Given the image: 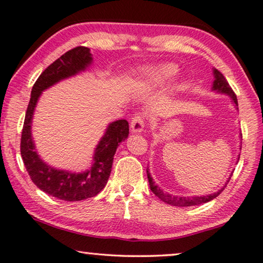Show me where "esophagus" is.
Listing matches in <instances>:
<instances>
[{"label": "esophagus", "mask_w": 263, "mask_h": 263, "mask_svg": "<svg viewBox=\"0 0 263 263\" xmlns=\"http://www.w3.org/2000/svg\"><path fill=\"white\" fill-rule=\"evenodd\" d=\"M144 128V119L141 114H137L135 118H133L130 123L132 133H142Z\"/></svg>", "instance_id": "esophagus-1"}]
</instances>
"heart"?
I'll list each match as a JSON object with an SVG mask.
<instances>
[{"label":"heart","mask_w":263,"mask_h":263,"mask_svg":"<svg viewBox=\"0 0 263 263\" xmlns=\"http://www.w3.org/2000/svg\"><path fill=\"white\" fill-rule=\"evenodd\" d=\"M177 66L170 63L149 66L136 73L134 84L141 88L160 87V86L164 85L167 80L171 79L177 73Z\"/></svg>","instance_id":"heart-1"}]
</instances>
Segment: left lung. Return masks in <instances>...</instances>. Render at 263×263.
Instances as JSON below:
<instances>
[{"mask_svg": "<svg viewBox=\"0 0 263 263\" xmlns=\"http://www.w3.org/2000/svg\"><path fill=\"white\" fill-rule=\"evenodd\" d=\"M213 76H214V81L212 85V91H216L217 93L226 94V96H229L232 99V102L234 103L235 107L238 106V99H236L235 93L233 92V89L231 88V86L229 85V83H227L225 77L222 76V73L216 70V68H213ZM239 158H240V156L238 157V162H239ZM232 175H233V171L231 172L230 177H229V179H227L225 185H223L220 190H218L217 192L211 193V195H205V196L179 197V196H172V195H170V193L163 192L162 189L158 187V185L155 184L152 175H150V172H149V169H147V176H148V180H149V185H150V190L155 193V196H157L161 200L164 201V203L174 205V206H178V208H186V206H195V205L205 204V203H208V201H211L212 199H214V198L220 195V193L223 191V189L226 187L227 183L230 182V179L232 177Z\"/></svg>", "mask_w": 263, "mask_h": 263, "instance_id": "obj_1", "label": "left lung"}]
</instances>
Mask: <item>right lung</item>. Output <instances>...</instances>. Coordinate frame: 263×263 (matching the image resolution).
Returning <instances> with one entry per match:
<instances>
[{
	"mask_svg": "<svg viewBox=\"0 0 263 263\" xmlns=\"http://www.w3.org/2000/svg\"><path fill=\"white\" fill-rule=\"evenodd\" d=\"M88 47L77 46L53 62L38 77L30 98L21 139V155L25 169L38 189L47 195L66 201H79L97 196L109 178L111 165L119 144L128 137L127 120H118L108 124L99 141L92 165L83 172H72L53 167L42 160L36 152L31 135L33 111L43 91L64 79L85 71L92 64Z\"/></svg>",
	"mask_w": 263,
	"mask_h": 263,
	"instance_id": "obj_1",
	"label": "right lung"
}]
</instances>
